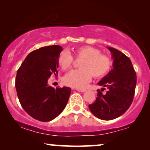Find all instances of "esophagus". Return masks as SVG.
I'll return each instance as SVG.
<instances>
[{"mask_svg":"<svg viewBox=\"0 0 150 150\" xmlns=\"http://www.w3.org/2000/svg\"><path fill=\"white\" fill-rule=\"evenodd\" d=\"M76 90L77 91H79V92H81V93H84V92H85V90H84V89H79V88H76Z\"/></svg>","mask_w":150,"mask_h":150,"instance_id":"esophagus-1","label":"esophagus"}]
</instances>
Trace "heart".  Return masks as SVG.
Instances as JSON below:
<instances>
[{"label":"heart","mask_w":150,"mask_h":150,"mask_svg":"<svg viewBox=\"0 0 150 150\" xmlns=\"http://www.w3.org/2000/svg\"><path fill=\"white\" fill-rule=\"evenodd\" d=\"M77 59H83L79 68L68 73L64 77V83L77 88H84L92 76L100 78L109 71L111 61L109 57L101 54V51L91 46H81L73 50ZM58 64L63 70H67L73 64V57L68 51H63L58 57Z\"/></svg>","instance_id":"heart-1"}]
</instances>
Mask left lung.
Segmentation results:
<instances>
[{
    "label": "left lung",
    "instance_id": "8db88e82",
    "mask_svg": "<svg viewBox=\"0 0 150 150\" xmlns=\"http://www.w3.org/2000/svg\"><path fill=\"white\" fill-rule=\"evenodd\" d=\"M113 59V69L98 83L106 94L98 90L96 100L88 107L98 118L110 120L127 111L133 101L136 85V74L130 59L117 49L108 47ZM101 91H102V90Z\"/></svg>",
    "mask_w": 150,
    "mask_h": 150
}]
</instances>
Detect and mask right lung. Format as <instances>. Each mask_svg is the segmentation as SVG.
I'll return each mask as SVG.
<instances>
[{
	"instance_id": "right-lung-1",
	"label": "right lung",
	"mask_w": 150,
	"mask_h": 150,
	"mask_svg": "<svg viewBox=\"0 0 150 150\" xmlns=\"http://www.w3.org/2000/svg\"><path fill=\"white\" fill-rule=\"evenodd\" d=\"M62 48L49 45L33 51L17 71L15 86L25 111L36 120L48 122L61 113L69 101V87L48 86L52 74H58V57Z\"/></svg>"
}]
</instances>
